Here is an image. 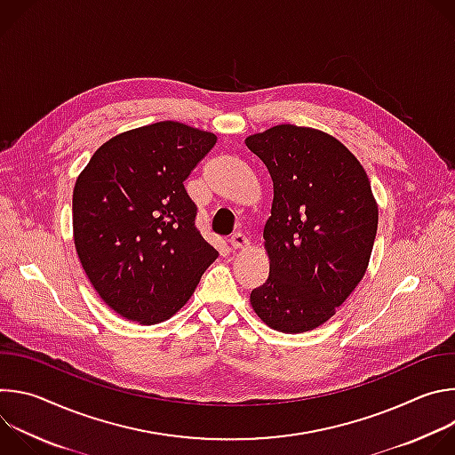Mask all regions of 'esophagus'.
Segmentation results:
<instances>
[{"instance_id": "obj_1", "label": "esophagus", "mask_w": 455, "mask_h": 455, "mask_svg": "<svg viewBox=\"0 0 455 455\" xmlns=\"http://www.w3.org/2000/svg\"><path fill=\"white\" fill-rule=\"evenodd\" d=\"M228 243H230V248H232V250H241V248L248 246V239H246V235L241 234V232L232 234L230 239H228Z\"/></svg>"}]
</instances>
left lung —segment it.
<instances>
[{"label":"left lung","mask_w":455,"mask_h":455,"mask_svg":"<svg viewBox=\"0 0 455 455\" xmlns=\"http://www.w3.org/2000/svg\"><path fill=\"white\" fill-rule=\"evenodd\" d=\"M274 183L265 225L270 274L250 304L268 328L297 335L328 322L358 286L378 204L356 156L320 129L279 124L246 137Z\"/></svg>","instance_id":"1"}]
</instances>
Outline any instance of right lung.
<instances>
[{
    "instance_id": "add662e5",
    "label": "right lung",
    "mask_w": 455,
    "mask_h": 455,
    "mask_svg": "<svg viewBox=\"0 0 455 455\" xmlns=\"http://www.w3.org/2000/svg\"><path fill=\"white\" fill-rule=\"evenodd\" d=\"M218 137L164 120L104 142L74 187V241L100 299L144 326L180 311L218 250L183 181Z\"/></svg>"
}]
</instances>
